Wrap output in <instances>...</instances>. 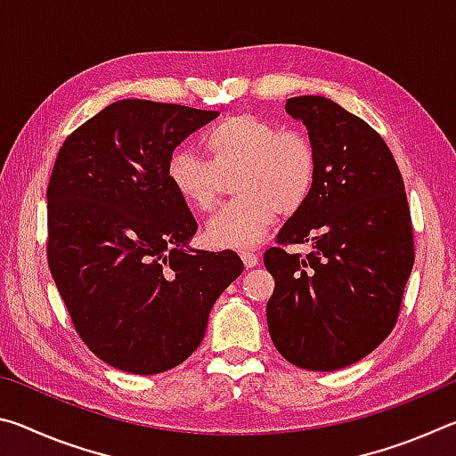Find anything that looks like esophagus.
I'll return each mask as SVG.
<instances>
[{
    "mask_svg": "<svg viewBox=\"0 0 456 456\" xmlns=\"http://www.w3.org/2000/svg\"><path fill=\"white\" fill-rule=\"evenodd\" d=\"M241 259L245 267H256L259 264V256L256 251H241Z\"/></svg>",
    "mask_w": 456,
    "mask_h": 456,
    "instance_id": "esophagus-1",
    "label": "esophagus"
}]
</instances>
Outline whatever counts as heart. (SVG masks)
Instances as JSON below:
<instances>
[{
	"mask_svg": "<svg viewBox=\"0 0 456 456\" xmlns=\"http://www.w3.org/2000/svg\"><path fill=\"white\" fill-rule=\"evenodd\" d=\"M209 163L191 149H175L167 160V179L191 209L213 211L223 176L233 179L235 200L213 215L205 227L207 243L221 249L257 245L277 219L296 213L312 195L318 154L310 138L293 128L235 114L205 134Z\"/></svg>",
	"mask_w": 456,
	"mask_h": 456,
	"instance_id": "1",
	"label": "heart"
}]
</instances>
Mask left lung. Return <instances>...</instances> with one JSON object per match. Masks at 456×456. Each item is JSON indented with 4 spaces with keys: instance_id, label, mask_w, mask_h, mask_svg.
Masks as SVG:
<instances>
[{
    "instance_id": "obj_1",
    "label": "left lung",
    "mask_w": 456,
    "mask_h": 456,
    "mask_svg": "<svg viewBox=\"0 0 456 456\" xmlns=\"http://www.w3.org/2000/svg\"><path fill=\"white\" fill-rule=\"evenodd\" d=\"M318 154L310 199L277 233L264 264L275 280L267 326L281 356L331 372L380 346L398 320L414 265L404 181L384 138L323 96L289 98ZM310 242L305 258L285 244Z\"/></svg>"
}]
</instances>
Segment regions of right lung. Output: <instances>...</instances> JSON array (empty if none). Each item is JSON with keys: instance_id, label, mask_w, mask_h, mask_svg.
I'll return each mask as SVG.
<instances>
[{"instance_id": "right-lung-1", "label": "right lung", "mask_w": 456, "mask_h": 456, "mask_svg": "<svg viewBox=\"0 0 456 456\" xmlns=\"http://www.w3.org/2000/svg\"><path fill=\"white\" fill-rule=\"evenodd\" d=\"M219 112L118 100L66 138L48 184V265L82 342L130 374L179 366L243 272L235 251L191 249L197 221L167 160Z\"/></svg>"}]
</instances>
